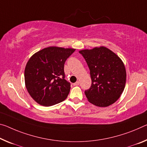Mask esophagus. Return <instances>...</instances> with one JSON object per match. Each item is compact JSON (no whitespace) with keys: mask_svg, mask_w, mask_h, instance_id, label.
<instances>
[{"mask_svg":"<svg viewBox=\"0 0 147 147\" xmlns=\"http://www.w3.org/2000/svg\"><path fill=\"white\" fill-rule=\"evenodd\" d=\"M79 83H80V82H79L78 81H77V82H76L75 83L73 84V86H78L79 85Z\"/></svg>","mask_w":147,"mask_h":147,"instance_id":"esophagus-1","label":"esophagus"}]
</instances>
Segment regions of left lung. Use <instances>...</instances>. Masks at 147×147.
Listing matches in <instances>:
<instances>
[{
	"mask_svg": "<svg viewBox=\"0 0 147 147\" xmlns=\"http://www.w3.org/2000/svg\"><path fill=\"white\" fill-rule=\"evenodd\" d=\"M90 71L92 85L85 91L91 103L105 107L119 99L124 90L126 72L120 58L103 46L79 52Z\"/></svg>",
	"mask_w": 147,
	"mask_h": 147,
	"instance_id": "8db88e82",
	"label": "left lung"
}]
</instances>
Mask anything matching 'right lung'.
Returning a JSON list of instances; mask_svg holds the SVG:
<instances>
[{
	"mask_svg": "<svg viewBox=\"0 0 147 147\" xmlns=\"http://www.w3.org/2000/svg\"><path fill=\"white\" fill-rule=\"evenodd\" d=\"M74 51L52 46L30 58L25 69V82L28 92L36 103L49 107L67 98L71 83L65 80L64 65Z\"/></svg>",
	"mask_w": 147,
	"mask_h": 147,
	"instance_id": "obj_1",
	"label": "right lung"
}]
</instances>
